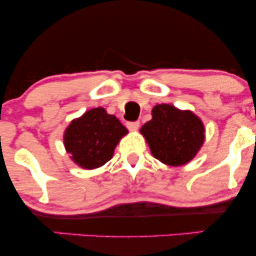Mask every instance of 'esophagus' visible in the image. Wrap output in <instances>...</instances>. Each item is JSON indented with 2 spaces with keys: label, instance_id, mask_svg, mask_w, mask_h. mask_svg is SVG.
<instances>
[{
  "label": "esophagus",
  "instance_id": "1",
  "mask_svg": "<svg viewBox=\"0 0 256 256\" xmlns=\"http://www.w3.org/2000/svg\"><path fill=\"white\" fill-rule=\"evenodd\" d=\"M140 122H128V124H126V126H128V128L130 131H136V130H138V128H140Z\"/></svg>",
  "mask_w": 256,
  "mask_h": 256
}]
</instances>
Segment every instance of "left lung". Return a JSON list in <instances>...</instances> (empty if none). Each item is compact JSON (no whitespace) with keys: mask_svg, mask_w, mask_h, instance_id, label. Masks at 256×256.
<instances>
[{"mask_svg":"<svg viewBox=\"0 0 256 256\" xmlns=\"http://www.w3.org/2000/svg\"><path fill=\"white\" fill-rule=\"evenodd\" d=\"M152 120L140 128L152 156L170 166H182L192 161L204 142V126L190 110L171 104H158Z\"/></svg>","mask_w":256,"mask_h":256,"instance_id":"8db88e82","label":"left lung"}]
</instances>
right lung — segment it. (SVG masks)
<instances>
[{
  "mask_svg": "<svg viewBox=\"0 0 256 256\" xmlns=\"http://www.w3.org/2000/svg\"><path fill=\"white\" fill-rule=\"evenodd\" d=\"M128 132L118 118L98 107L72 120L64 131V144L73 162L92 170L110 160L119 140Z\"/></svg>",
  "mask_w": 256,
  "mask_h": 256,
  "instance_id": "add662e5",
  "label": "right lung"
}]
</instances>
